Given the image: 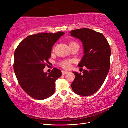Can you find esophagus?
Returning <instances> with one entry per match:
<instances>
[{"label": "esophagus", "mask_w": 128, "mask_h": 128, "mask_svg": "<svg viewBox=\"0 0 128 128\" xmlns=\"http://www.w3.org/2000/svg\"><path fill=\"white\" fill-rule=\"evenodd\" d=\"M62 75H66V74H68V72H66V71H63V70H62Z\"/></svg>", "instance_id": "obj_1"}]
</instances>
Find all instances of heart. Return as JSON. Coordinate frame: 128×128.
<instances>
[{
  "label": "heart",
  "instance_id": "heart-1",
  "mask_svg": "<svg viewBox=\"0 0 128 128\" xmlns=\"http://www.w3.org/2000/svg\"><path fill=\"white\" fill-rule=\"evenodd\" d=\"M74 43V42H72ZM73 60L72 59H67V60H62L59 62V65L62 68L68 69H69L70 66H71V65L72 63Z\"/></svg>",
  "mask_w": 128,
  "mask_h": 128
}]
</instances>
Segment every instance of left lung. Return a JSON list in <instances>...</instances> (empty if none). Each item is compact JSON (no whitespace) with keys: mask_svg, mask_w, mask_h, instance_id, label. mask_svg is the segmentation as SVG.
<instances>
[{"mask_svg":"<svg viewBox=\"0 0 128 128\" xmlns=\"http://www.w3.org/2000/svg\"><path fill=\"white\" fill-rule=\"evenodd\" d=\"M70 33L82 42L84 56L78 66L87 68L83 74L73 72L75 78L72 84V89L80 96H91L100 88L109 72L110 46L103 34L91 29H77Z\"/></svg>","mask_w":128,"mask_h":128,"instance_id":"left-lung-1","label":"left lung"}]
</instances>
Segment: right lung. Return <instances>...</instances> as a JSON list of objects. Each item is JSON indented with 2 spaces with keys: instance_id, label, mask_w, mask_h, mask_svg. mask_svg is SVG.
Returning a JSON list of instances; mask_svg holds the SVG:
<instances>
[{
  "instance_id": "right-lung-1",
  "label": "right lung",
  "mask_w": 128,
  "mask_h": 128,
  "mask_svg": "<svg viewBox=\"0 0 128 128\" xmlns=\"http://www.w3.org/2000/svg\"><path fill=\"white\" fill-rule=\"evenodd\" d=\"M64 34L58 32L32 34L24 39L16 49L15 74L20 86L33 98L44 100L55 92V82L62 76L61 70L53 68L48 74L43 69L50 63L48 59L54 43Z\"/></svg>"
}]
</instances>
